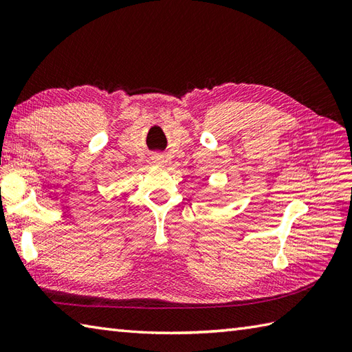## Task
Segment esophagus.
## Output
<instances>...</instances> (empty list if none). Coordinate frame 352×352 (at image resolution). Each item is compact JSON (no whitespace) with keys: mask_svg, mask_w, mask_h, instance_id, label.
Returning <instances> with one entry per match:
<instances>
[{"mask_svg":"<svg viewBox=\"0 0 352 352\" xmlns=\"http://www.w3.org/2000/svg\"><path fill=\"white\" fill-rule=\"evenodd\" d=\"M153 163H155V164H163V163H164L163 155H160V154L153 155Z\"/></svg>","mask_w":352,"mask_h":352,"instance_id":"1","label":"esophagus"}]
</instances>
